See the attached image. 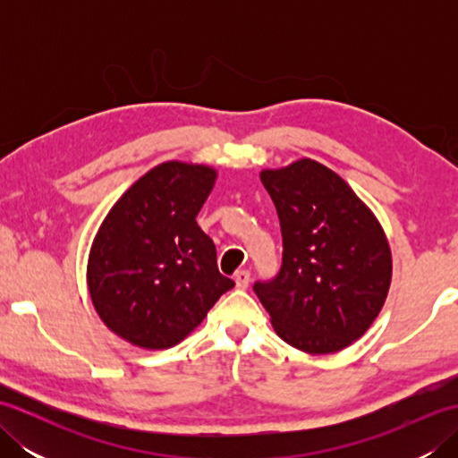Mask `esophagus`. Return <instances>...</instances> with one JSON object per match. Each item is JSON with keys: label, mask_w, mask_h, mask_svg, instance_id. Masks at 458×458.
Masks as SVG:
<instances>
[{"label": "esophagus", "mask_w": 458, "mask_h": 458, "mask_svg": "<svg viewBox=\"0 0 458 458\" xmlns=\"http://www.w3.org/2000/svg\"><path fill=\"white\" fill-rule=\"evenodd\" d=\"M234 281L238 289H246L250 285V271L248 269H238L234 274Z\"/></svg>", "instance_id": "1"}]
</instances>
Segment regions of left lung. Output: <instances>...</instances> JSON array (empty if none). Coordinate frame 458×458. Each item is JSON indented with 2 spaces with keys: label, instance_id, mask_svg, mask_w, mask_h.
<instances>
[{
  "label": "left lung",
  "instance_id": "left-lung-1",
  "mask_svg": "<svg viewBox=\"0 0 458 458\" xmlns=\"http://www.w3.org/2000/svg\"><path fill=\"white\" fill-rule=\"evenodd\" d=\"M276 204L284 254L254 291L287 344L310 354L346 348L374 323L390 289L384 230L335 171L310 159L261 171Z\"/></svg>",
  "mask_w": 458,
  "mask_h": 458
}]
</instances>
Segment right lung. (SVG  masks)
<instances>
[{
    "mask_svg": "<svg viewBox=\"0 0 458 458\" xmlns=\"http://www.w3.org/2000/svg\"><path fill=\"white\" fill-rule=\"evenodd\" d=\"M216 173L163 163L114 204L89 259L92 303L108 328L141 348H169L197 328L234 281L197 224Z\"/></svg>",
    "mask_w": 458,
    "mask_h": 458,
    "instance_id": "right-lung-1",
    "label": "right lung"
}]
</instances>
